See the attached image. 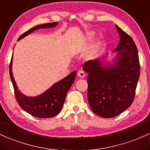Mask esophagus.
<instances>
[{
	"instance_id": "esophagus-1",
	"label": "esophagus",
	"mask_w": 150,
	"mask_h": 150,
	"mask_svg": "<svg viewBox=\"0 0 150 150\" xmlns=\"http://www.w3.org/2000/svg\"><path fill=\"white\" fill-rule=\"evenodd\" d=\"M77 75H78V76L79 77V78L83 79L85 77L86 74L84 73L83 71H78V73H77Z\"/></svg>"
}]
</instances>
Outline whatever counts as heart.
<instances>
[{"instance_id":"1","label":"heart","mask_w":150,"mask_h":150,"mask_svg":"<svg viewBox=\"0 0 150 150\" xmlns=\"http://www.w3.org/2000/svg\"><path fill=\"white\" fill-rule=\"evenodd\" d=\"M95 35H96V33L94 31H90V32H88V33H87L86 35L85 38H84V39H83V42H82L80 48L81 49V50H83V48H85L86 47L87 45H88V44L90 43L92 40H93ZM96 55V50H94L90 53V54H89L88 57L90 59H93V58H95Z\"/></svg>"}]
</instances>
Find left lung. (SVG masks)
Here are the masks:
<instances>
[{
	"label": "left lung",
	"instance_id": "8db88e82",
	"mask_svg": "<svg viewBox=\"0 0 150 150\" xmlns=\"http://www.w3.org/2000/svg\"><path fill=\"white\" fill-rule=\"evenodd\" d=\"M120 41L112 52V62L106 56L83 64L88 74V100L93 112L103 117H113L132 105L139 77L137 49L132 38L115 25Z\"/></svg>",
	"mask_w": 150,
	"mask_h": 150
}]
</instances>
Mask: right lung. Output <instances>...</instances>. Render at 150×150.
Listing matches in <instances>:
<instances>
[{
	"mask_svg": "<svg viewBox=\"0 0 150 150\" xmlns=\"http://www.w3.org/2000/svg\"><path fill=\"white\" fill-rule=\"evenodd\" d=\"M57 25L58 23H50L37 25L30 29L26 33H23L18 40H21L38 29L54 28ZM12 61L13 56L10 64V76L14 88L16 100L20 106L30 115L40 118H47L57 115L61 111L67 94L74 82L76 71H74L63 79L53 84V86H52L43 93L34 97L27 96L22 93L17 86L16 82L12 72Z\"/></svg>",
	"mask_w": 150,
	"mask_h": 150,
	"instance_id": "add662e5",
	"label": "right lung"
}]
</instances>
